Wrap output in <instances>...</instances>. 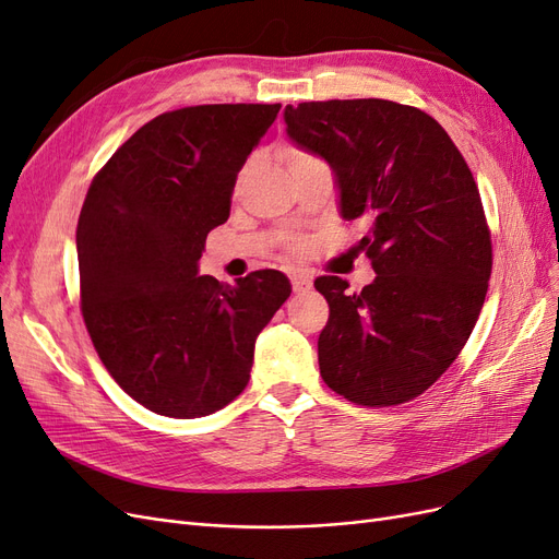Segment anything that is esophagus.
Wrapping results in <instances>:
<instances>
[{
	"label": "esophagus",
	"mask_w": 559,
	"mask_h": 559,
	"mask_svg": "<svg viewBox=\"0 0 559 559\" xmlns=\"http://www.w3.org/2000/svg\"><path fill=\"white\" fill-rule=\"evenodd\" d=\"M292 286H294L296 294H306V292L312 289V277L306 275V273H294L292 275Z\"/></svg>",
	"instance_id": "esophagus-1"
}]
</instances>
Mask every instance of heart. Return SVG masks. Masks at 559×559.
<instances>
[{
  "mask_svg": "<svg viewBox=\"0 0 559 559\" xmlns=\"http://www.w3.org/2000/svg\"><path fill=\"white\" fill-rule=\"evenodd\" d=\"M300 158H308L306 154H300V151H286V160H289V163H294V160H300Z\"/></svg>",
  "mask_w": 559,
  "mask_h": 559,
  "instance_id": "b5f03b06",
  "label": "heart"
}]
</instances>
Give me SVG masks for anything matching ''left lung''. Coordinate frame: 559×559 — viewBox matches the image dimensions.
Returning <instances> with one entry per match:
<instances>
[{"mask_svg":"<svg viewBox=\"0 0 559 559\" xmlns=\"http://www.w3.org/2000/svg\"><path fill=\"white\" fill-rule=\"evenodd\" d=\"M289 140L324 158L345 222L361 218L359 247L376 280L359 294L319 277L331 317L319 370L359 405H399L441 378L483 310L492 242L478 186L438 121L389 99L286 105Z\"/></svg>","mask_w":559,"mask_h":559,"instance_id":"left-lung-1","label":"left lung"}]
</instances>
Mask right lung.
<instances>
[{
  "label": "right lung",
  "instance_id": "1",
  "mask_svg": "<svg viewBox=\"0 0 559 559\" xmlns=\"http://www.w3.org/2000/svg\"><path fill=\"white\" fill-rule=\"evenodd\" d=\"M280 105H200L156 116L93 179L76 226L81 312L123 392L193 419L242 394L253 345L289 298L277 270L233 286L200 275L207 233Z\"/></svg>",
  "mask_w": 559,
  "mask_h": 559
}]
</instances>
